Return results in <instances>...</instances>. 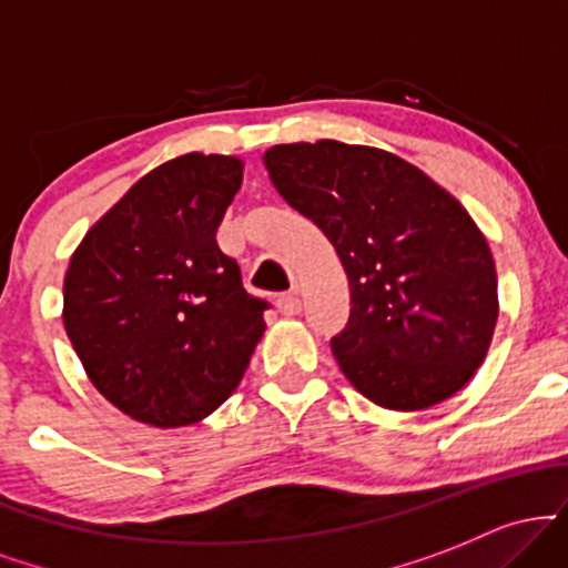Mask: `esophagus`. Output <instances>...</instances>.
I'll list each match as a JSON object with an SVG mask.
<instances>
[{
  "label": "esophagus",
  "instance_id": "obj_1",
  "mask_svg": "<svg viewBox=\"0 0 568 568\" xmlns=\"http://www.w3.org/2000/svg\"><path fill=\"white\" fill-rule=\"evenodd\" d=\"M277 310L283 312V315H288V317L298 315V310H302V302H298V293L296 291L283 293V296L277 298Z\"/></svg>",
  "mask_w": 568,
  "mask_h": 568
}]
</instances>
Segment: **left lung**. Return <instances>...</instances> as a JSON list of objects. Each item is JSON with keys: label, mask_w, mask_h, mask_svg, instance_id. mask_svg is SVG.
I'll return each instance as SVG.
<instances>
[{"label": "left lung", "mask_w": 568, "mask_h": 568, "mask_svg": "<svg viewBox=\"0 0 568 568\" xmlns=\"http://www.w3.org/2000/svg\"><path fill=\"white\" fill-rule=\"evenodd\" d=\"M264 165L285 202L334 243L349 277V321L331 338L344 376L395 410L459 393L499 315L494 258L470 213L382 149L283 143Z\"/></svg>", "instance_id": "obj_1"}]
</instances>
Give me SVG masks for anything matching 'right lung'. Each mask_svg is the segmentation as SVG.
Listing matches in <instances>:
<instances>
[{"label":"right lung","instance_id":"1","mask_svg":"<svg viewBox=\"0 0 568 568\" xmlns=\"http://www.w3.org/2000/svg\"><path fill=\"white\" fill-rule=\"evenodd\" d=\"M243 162L184 154L146 173L84 234L63 325L95 389L152 427L216 410L243 379L270 302L216 243Z\"/></svg>","mask_w":568,"mask_h":568}]
</instances>
